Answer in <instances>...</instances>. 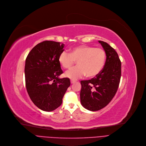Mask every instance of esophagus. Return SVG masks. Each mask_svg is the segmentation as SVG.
<instances>
[{"label": "esophagus", "instance_id": "1", "mask_svg": "<svg viewBox=\"0 0 146 146\" xmlns=\"http://www.w3.org/2000/svg\"><path fill=\"white\" fill-rule=\"evenodd\" d=\"M74 82H75V81H74V80H71V84H74Z\"/></svg>", "mask_w": 146, "mask_h": 146}]
</instances>
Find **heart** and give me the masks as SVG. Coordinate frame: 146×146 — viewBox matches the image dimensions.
I'll list each match as a JSON object with an SVG mask.
<instances>
[{"instance_id":"1","label":"heart","mask_w":146,"mask_h":146,"mask_svg":"<svg viewBox=\"0 0 146 146\" xmlns=\"http://www.w3.org/2000/svg\"><path fill=\"white\" fill-rule=\"evenodd\" d=\"M106 53L101 48H95L87 45H81L72 48L71 52L62 51L59 56L61 66L66 69L71 68L77 61L78 66L67 71L65 77L77 80L86 74L88 77L98 75L105 66Z\"/></svg>"}]
</instances>
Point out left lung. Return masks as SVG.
<instances>
[{"mask_svg":"<svg viewBox=\"0 0 146 146\" xmlns=\"http://www.w3.org/2000/svg\"><path fill=\"white\" fill-rule=\"evenodd\" d=\"M106 54L102 71L95 77L81 81V103L83 107L97 111L106 106L112 100L119 87L121 77V62L113 47L99 41Z\"/></svg>","mask_w":146,"mask_h":146,"instance_id":"left-lung-1","label":"left lung"}]
</instances>
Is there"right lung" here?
I'll list each match as a JSON object with an SVG mask.
<instances>
[{"instance_id":"obj_1","label":"right lung","mask_w":146,"mask_h":146,"mask_svg":"<svg viewBox=\"0 0 146 146\" xmlns=\"http://www.w3.org/2000/svg\"><path fill=\"white\" fill-rule=\"evenodd\" d=\"M64 47L60 42L43 41L32 48L25 60L27 91L34 105L44 111L59 107L71 85L69 78L58 77L63 73L58 59Z\"/></svg>"}]
</instances>
